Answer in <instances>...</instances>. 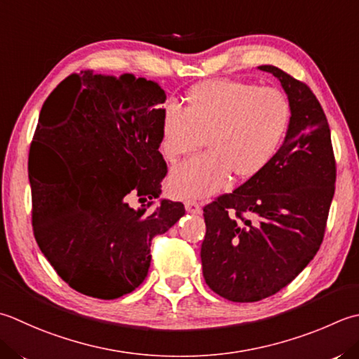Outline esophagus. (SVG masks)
<instances>
[{
	"instance_id": "34e87169",
	"label": "esophagus",
	"mask_w": 359,
	"mask_h": 359,
	"mask_svg": "<svg viewBox=\"0 0 359 359\" xmlns=\"http://www.w3.org/2000/svg\"><path fill=\"white\" fill-rule=\"evenodd\" d=\"M185 210H187L188 213L199 215V213H201V205H199V202H196V201H187V202H185Z\"/></svg>"
}]
</instances>
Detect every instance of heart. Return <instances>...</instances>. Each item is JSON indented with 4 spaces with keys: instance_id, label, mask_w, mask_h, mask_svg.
<instances>
[{
    "instance_id": "heart-1",
    "label": "heart",
    "mask_w": 359,
    "mask_h": 359,
    "mask_svg": "<svg viewBox=\"0 0 359 359\" xmlns=\"http://www.w3.org/2000/svg\"><path fill=\"white\" fill-rule=\"evenodd\" d=\"M291 110L282 91L255 83L216 79L196 86L184 110L166 104L161 152L170 160L194 152L205 138L207 152L175 166L168 189L179 199L205 198L233 174L250 179L263 171L282 146Z\"/></svg>"
}]
</instances>
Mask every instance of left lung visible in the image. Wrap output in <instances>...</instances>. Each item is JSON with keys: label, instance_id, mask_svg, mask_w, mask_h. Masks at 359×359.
<instances>
[{"label": "left lung", "instance_id": "left-lung-1", "mask_svg": "<svg viewBox=\"0 0 359 359\" xmlns=\"http://www.w3.org/2000/svg\"><path fill=\"white\" fill-rule=\"evenodd\" d=\"M290 102V128L263 171L203 208L207 285L231 302H258L291 283L324 240L336 182L327 116L313 91L273 65Z\"/></svg>", "mask_w": 359, "mask_h": 359}]
</instances>
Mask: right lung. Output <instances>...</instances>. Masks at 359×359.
I'll return each mask as SVG.
<instances>
[{
  "mask_svg": "<svg viewBox=\"0 0 359 359\" xmlns=\"http://www.w3.org/2000/svg\"><path fill=\"white\" fill-rule=\"evenodd\" d=\"M165 101L144 77L83 72L41 107L27 163L34 236L77 292L104 300L132 292L149 271L152 238L185 215L184 203L160 199ZM129 194L151 202L132 209Z\"/></svg>",
  "mask_w": 359,
  "mask_h": 359,
  "instance_id": "obj_1",
  "label": "right lung"
}]
</instances>
